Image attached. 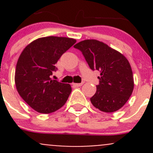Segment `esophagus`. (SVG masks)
<instances>
[{"instance_id": "obj_1", "label": "esophagus", "mask_w": 153, "mask_h": 153, "mask_svg": "<svg viewBox=\"0 0 153 153\" xmlns=\"http://www.w3.org/2000/svg\"><path fill=\"white\" fill-rule=\"evenodd\" d=\"M73 84V86H82L83 84H84V82H82V83H74V84Z\"/></svg>"}]
</instances>
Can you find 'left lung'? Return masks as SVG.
I'll return each instance as SVG.
<instances>
[{"label": "left lung", "mask_w": 153, "mask_h": 153, "mask_svg": "<svg viewBox=\"0 0 153 153\" xmlns=\"http://www.w3.org/2000/svg\"><path fill=\"white\" fill-rule=\"evenodd\" d=\"M74 47L81 51L91 69L101 72L96 92L90 98L92 105L105 112L121 109L127 102L134 88L132 68L126 57L94 39L84 40Z\"/></svg>", "instance_id": "8db88e82"}]
</instances>
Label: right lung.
<instances>
[{"label":"right lung","instance_id":"right-lung-1","mask_svg":"<svg viewBox=\"0 0 153 153\" xmlns=\"http://www.w3.org/2000/svg\"><path fill=\"white\" fill-rule=\"evenodd\" d=\"M75 42L66 37H44L31 42L20 55L15 74L17 90L37 112L51 113L67 102L71 86L52 80L50 76L61 55Z\"/></svg>","mask_w":153,"mask_h":153}]
</instances>
